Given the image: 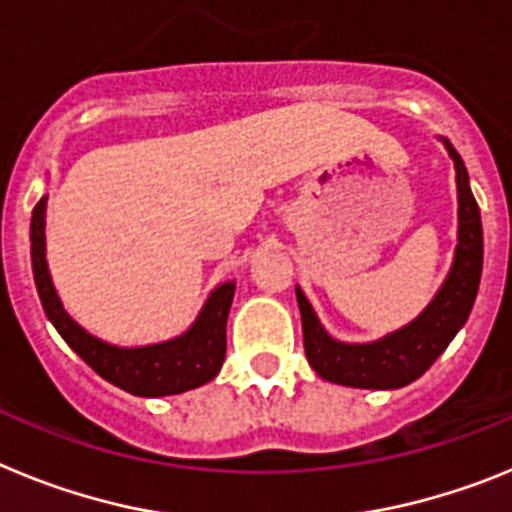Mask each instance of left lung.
Segmentation results:
<instances>
[{"mask_svg": "<svg viewBox=\"0 0 512 512\" xmlns=\"http://www.w3.org/2000/svg\"><path fill=\"white\" fill-rule=\"evenodd\" d=\"M441 140L449 156L454 158L459 230H456L454 264L431 305L408 325L392 330L377 341L343 343L323 328L305 292L297 287L305 356L318 377L328 382L359 387V390H400L423 377L467 323L482 279V256H485L482 217L469 189L467 166L449 140Z\"/></svg>", "mask_w": 512, "mask_h": 512, "instance_id": "1", "label": "left lung"}]
</instances>
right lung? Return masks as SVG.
Returning <instances> with one entry per match:
<instances>
[{
	"label": "right lung",
	"instance_id": "obj_1",
	"mask_svg": "<svg viewBox=\"0 0 512 512\" xmlns=\"http://www.w3.org/2000/svg\"><path fill=\"white\" fill-rule=\"evenodd\" d=\"M45 202L40 197L30 220V256L33 277L40 302L61 338L74 348L94 372L120 390L138 397H166L202 387L217 377L225 361V325L233 305L235 282L217 284L202 305L200 315L184 330L182 336L148 346H115L92 336L81 328L53 287L48 261H45Z\"/></svg>",
	"mask_w": 512,
	"mask_h": 512
}]
</instances>
